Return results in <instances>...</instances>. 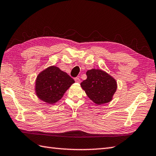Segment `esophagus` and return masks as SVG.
Returning a JSON list of instances; mask_svg holds the SVG:
<instances>
[{"mask_svg": "<svg viewBox=\"0 0 156 156\" xmlns=\"http://www.w3.org/2000/svg\"><path fill=\"white\" fill-rule=\"evenodd\" d=\"M74 80L76 82H80V79L79 77H76L74 78Z\"/></svg>", "mask_w": 156, "mask_h": 156, "instance_id": "obj_1", "label": "esophagus"}]
</instances>
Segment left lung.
<instances>
[{"label":"left lung","instance_id":"1","mask_svg":"<svg viewBox=\"0 0 156 156\" xmlns=\"http://www.w3.org/2000/svg\"><path fill=\"white\" fill-rule=\"evenodd\" d=\"M87 76L80 85L90 99L97 105L111 101L117 89L115 79L103 70L96 69L88 70Z\"/></svg>","mask_w":156,"mask_h":156}]
</instances>
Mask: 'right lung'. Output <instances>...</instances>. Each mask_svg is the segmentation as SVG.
Here are the masks:
<instances>
[{"label": "right lung", "instance_id": "obj_1", "mask_svg": "<svg viewBox=\"0 0 156 156\" xmlns=\"http://www.w3.org/2000/svg\"><path fill=\"white\" fill-rule=\"evenodd\" d=\"M74 83L66 72L56 66H51L38 75L36 80V93L40 99L53 104L62 98L64 93Z\"/></svg>", "mask_w": 156, "mask_h": 156}]
</instances>
